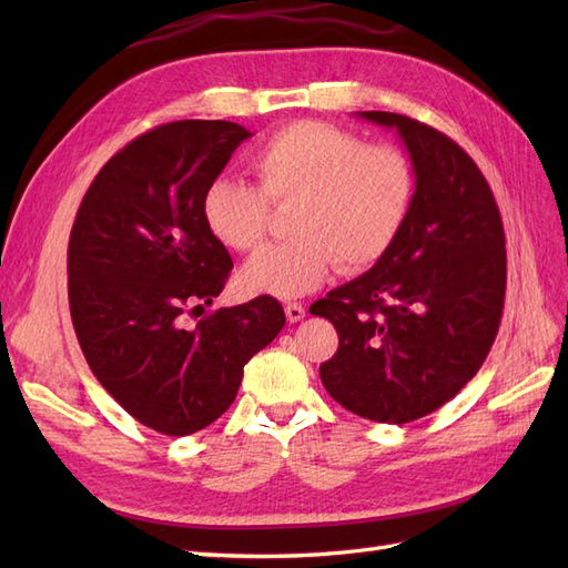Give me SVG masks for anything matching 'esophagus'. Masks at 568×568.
<instances>
[{
    "label": "esophagus",
    "mask_w": 568,
    "mask_h": 568,
    "mask_svg": "<svg viewBox=\"0 0 568 568\" xmlns=\"http://www.w3.org/2000/svg\"><path fill=\"white\" fill-rule=\"evenodd\" d=\"M284 313H286V320H288V322H301V320L305 317V307H303L301 303H288V305L284 307Z\"/></svg>",
    "instance_id": "34e87169"
}]
</instances>
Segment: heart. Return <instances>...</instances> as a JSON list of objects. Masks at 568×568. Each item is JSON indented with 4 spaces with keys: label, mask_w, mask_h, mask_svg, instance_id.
<instances>
[{
    "label": "heart",
    "mask_w": 568,
    "mask_h": 568,
    "mask_svg": "<svg viewBox=\"0 0 568 568\" xmlns=\"http://www.w3.org/2000/svg\"><path fill=\"white\" fill-rule=\"evenodd\" d=\"M257 186L220 178L201 199L205 230L220 246L248 253L267 234L270 203H294L288 244L267 246L244 267L248 294L298 298L338 265L367 270L398 242L417 175L395 144H365L348 130L298 120L251 153Z\"/></svg>",
    "instance_id": "heart-1"
}]
</instances>
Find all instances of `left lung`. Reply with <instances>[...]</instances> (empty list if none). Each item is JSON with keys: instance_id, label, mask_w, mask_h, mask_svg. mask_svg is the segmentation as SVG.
Listing matches in <instances>:
<instances>
[{"instance_id": "1", "label": "left lung", "mask_w": 568, "mask_h": 568, "mask_svg": "<svg viewBox=\"0 0 568 568\" xmlns=\"http://www.w3.org/2000/svg\"><path fill=\"white\" fill-rule=\"evenodd\" d=\"M357 115L398 130L417 189L382 261L311 305L338 332L320 379L355 415L405 424L455 398L484 365L505 307V227L484 173L448 134L400 113Z\"/></svg>"}]
</instances>
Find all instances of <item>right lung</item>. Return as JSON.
<instances>
[{
  "instance_id": "1",
  "label": "right lung",
  "mask_w": 568,
  "mask_h": 568,
  "mask_svg": "<svg viewBox=\"0 0 568 568\" xmlns=\"http://www.w3.org/2000/svg\"><path fill=\"white\" fill-rule=\"evenodd\" d=\"M248 136L230 120L144 132L99 170L71 230L68 303L84 359L128 415L165 436L213 424L286 322L277 298L257 296L182 326L230 277L201 199Z\"/></svg>"
}]
</instances>
